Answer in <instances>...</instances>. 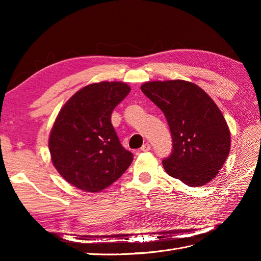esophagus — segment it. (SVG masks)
<instances>
[{
    "instance_id": "1",
    "label": "esophagus",
    "mask_w": 261,
    "mask_h": 261,
    "mask_svg": "<svg viewBox=\"0 0 261 261\" xmlns=\"http://www.w3.org/2000/svg\"><path fill=\"white\" fill-rule=\"evenodd\" d=\"M151 149V147H150V145H149V143H145V145H143L141 148H140V150L139 151H141V152H143V151H149Z\"/></svg>"
}]
</instances>
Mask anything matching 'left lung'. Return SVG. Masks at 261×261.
Masks as SVG:
<instances>
[{
  "instance_id": "1",
  "label": "left lung",
  "mask_w": 261,
  "mask_h": 261,
  "mask_svg": "<svg viewBox=\"0 0 261 261\" xmlns=\"http://www.w3.org/2000/svg\"><path fill=\"white\" fill-rule=\"evenodd\" d=\"M141 91L168 122L173 150L163 160L166 173L188 186L206 185L230 152L222 112L201 87L186 81L148 82Z\"/></svg>"
}]
</instances>
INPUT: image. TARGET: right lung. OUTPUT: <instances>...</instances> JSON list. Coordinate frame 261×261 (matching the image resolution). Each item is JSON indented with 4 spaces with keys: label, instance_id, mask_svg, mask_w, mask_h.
<instances>
[{
    "label": "right lung",
    "instance_id": "right-lung-1",
    "mask_svg": "<svg viewBox=\"0 0 261 261\" xmlns=\"http://www.w3.org/2000/svg\"><path fill=\"white\" fill-rule=\"evenodd\" d=\"M130 87L121 82L94 83L66 103L49 137V151L58 173L86 192H101L123 175L134 154L120 143L111 114Z\"/></svg>",
    "mask_w": 261,
    "mask_h": 261
}]
</instances>
